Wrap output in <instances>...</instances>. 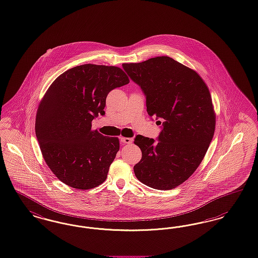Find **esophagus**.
Wrapping results in <instances>:
<instances>
[{
  "instance_id": "obj_1",
  "label": "esophagus",
  "mask_w": 258,
  "mask_h": 258,
  "mask_svg": "<svg viewBox=\"0 0 258 258\" xmlns=\"http://www.w3.org/2000/svg\"><path fill=\"white\" fill-rule=\"evenodd\" d=\"M120 141L121 143L123 144H131L133 142V139L132 138H128V137H121L120 138Z\"/></svg>"
}]
</instances>
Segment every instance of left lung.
<instances>
[{"label": "left lung", "mask_w": 258, "mask_h": 258, "mask_svg": "<svg viewBox=\"0 0 258 258\" xmlns=\"http://www.w3.org/2000/svg\"><path fill=\"white\" fill-rule=\"evenodd\" d=\"M123 68L144 93L148 114L163 121L157 142L135 137L142 158L134 174L154 189H174L196 171L213 138L216 117L208 87L196 71L169 56Z\"/></svg>", "instance_id": "8db88e82"}]
</instances>
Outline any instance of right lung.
<instances>
[{"label": "right lung", "mask_w": 258, "mask_h": 258, "mask_svg": "<svg viewBox=\"0 0 258 258\" xmlns=\"http://www.w3.org/2000/svg\"><path fill=\"white\" fill-rule=\"evenodd\" d=\"M128 83L119 67L83 64L61 74L45 93L35 134L45 162L66 185L87 190L106 179L119 139L92 131L91 123L104 115L107 94Z\"/></svg>", "instance_id": "obj_1"}]
</instances>
